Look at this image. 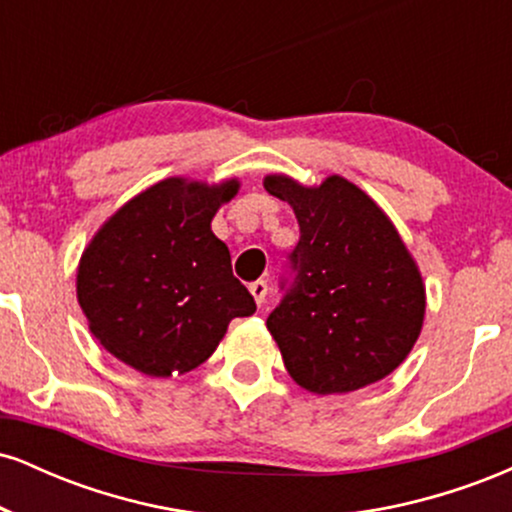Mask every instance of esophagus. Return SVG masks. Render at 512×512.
Returning <instances> with one entry per match:
<instances>
[{
    "mask_svg": "<svg viewBox=\"0 0 512 512\" xmlns=\"http://www.w3.org/2000/svg\"><path fill=\"white\" fill-rule=\"evenodd\" d=\"M267 291H269V286H267V281H255V284H250V293H252V298H255V303L257 305H264V301H267Z\"/></svg>",
    "mask_w": 512,
    "mask_h": 512,
    "instance_id": "obj_1",
    "label": "esophagus"
}]
</instances>
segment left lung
Returning a JSON list of instances; mask_svg holds the SVG:
<instances>
[{
  "mask_svg": "<svg viewBox=\"0 0 512 512\" xmlns=\"http://www.w3.org/2000/svg\"><path fill=\"white\" fill-rule=\"evenodd\" d=\"M301 226L296 281L267 330L284 366L313 395H344L387 378L424 327L426 286L390 216L342 175L301 185L264 175Z\"/></svg>",
  "mask_w": 512,
  "mask_h": 512,
  "instance_id": "obj_1",
  "label": "left lung"
}]
</instances>
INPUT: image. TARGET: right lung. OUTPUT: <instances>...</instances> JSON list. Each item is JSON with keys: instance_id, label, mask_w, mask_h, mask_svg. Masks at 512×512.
Wrapping results in <instances>:
<instances>
[{"instance_id": "obj_1", "label": "right lung", "mask_w": 512, "mask_h": 512, "mask_svg": "<svg viewBox=\"0 0 512 512\" xmlns=\"http://www.w3.org/2000/svg\"><path fill=\"white\" fill-rule=\"evenodd\" d=\"M240 180L166 178L122 204L81 252L76 298L117 361L151 378L190 373L233 317L257 310L211 219Z\"/></svg>"}]
</instances>
